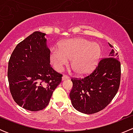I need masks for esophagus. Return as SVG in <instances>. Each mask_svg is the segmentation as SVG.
Here are the masks:
<instances>
[{
  "mask_svg": "<svg viewBox=\"0 0 133 133\" xmlns=\"http://www.w3.org/2000/svg\"><path fill=\"white\" fill-rule=\"evenodd\" d=\"M69 79V76H67V75H63L62 77V80H65Z\"/></svg>",
  "mask_w": 133,
  "mask_h": 133,
  "instance_id": "34e87169",
  "label": "esophagus"
}]
</instances>
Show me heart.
<instances>
[{
    "label": "heart",
    "mask_w": 133,
    "mask_h": 133,
    "mask_svg": "<svg viewBox=\"0 0 133 133\" xmlns=\"http://www.w3.org/2000/svg\"><path fill=\"white\" fill-rule=\"evenodd\" d=\"M101 56L98 44L82 38H72L63 42L60 48H54L50 56L51 63L57 71H61L71 60L75 73L84 75L96 65Z\"/></svg>",
    "instance_id": "1"
}]
</instances>
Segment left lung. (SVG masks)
<instances>
[{"label":"left lung","mask_w":133,"mask_h":133,"mask_svg":"<svg viewBox=\"0 0 133 133\" xmlns=\"http://www.w3.org/2000/svg\"><path fill=\"white\" fill-rule=\"evenodd\" d=\"M118 57V53L112 49L91 74L82 79H71L69 96L75 109L89 115L102 111L111 102L120 86L121 68Z\"/></svg>","instance_id":"8db88e82"}]
</instances>
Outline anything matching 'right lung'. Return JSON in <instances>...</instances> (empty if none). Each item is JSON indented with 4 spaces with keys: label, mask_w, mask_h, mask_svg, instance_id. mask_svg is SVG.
Instances as JSON below:
<instances>
[{
    "label": "right lung",
    "mask_w": 133,
    "mask_h": 133,
    "mask_svg": "<svg viewBox=\"0 0 133 133\" xmlns=\"http://www.w3.org/2000/svg\"><path fill=\"white\" fill-rule=\"evenodd\" d=\"M45 33L35 31L17 44L8 62L9 90L19 106L38 111L48 105L62 75L50 65Z\"/></svg>",
    "instance_id": "right-lung-1"
}]
</instances>
